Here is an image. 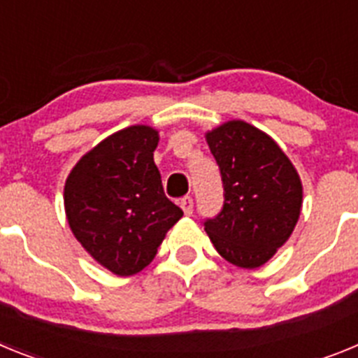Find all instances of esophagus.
Listing matches in <instances>:
<instances>
[{"instance_id":"obj_1","label":"esophagus","mask_w":358,"mask_h":358,"mask_svg":"<svg viewBox=\"0 0 358 358\" xmlns=\"http://www.w3.org/2000/svg\"><path fill=\"white\" fill-rule=\"evenodd\" d=\"M179 204H181V208H182V211H185V215H192V213H194V199L189 197V195L182 197Z\"/></svg>"}]
</instances>
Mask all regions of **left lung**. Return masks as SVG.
<instances>
[{
  "instance_id": "1",
  "label": "left lung",
  "mask_w": 358,
  "mask_h": 358,
  "mask_svg": "<svg viewBox=\"0 0 358 358\" xmlns=\"http://www.w3.org/2000/svg\"><path fill=\"white\" fill-rule=\"evenodd\" d=\"M224 185V206L204 229L224 260L256 268L276 255L301 213L303 186L276 141L242 120L206 132Z\"/></svg>"
}]
</instances>
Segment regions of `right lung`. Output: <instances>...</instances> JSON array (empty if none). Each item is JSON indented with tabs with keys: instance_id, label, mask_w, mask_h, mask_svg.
<instances>
[{
	"instance_id": "add662e5",
	"label": "right lung",
	"mask_w": 358,
	"mask_h": 358,
	"mask_svg": "<svg viewBox=\"0 0 358 358\" xmlns=\"http://www.w3.org/2000/svg\"><path fill=\"white\" fill-rule=\"evenodd\" d=\"M157 141L159 132L148 125L122 129L84 154L66 179L73 235L116 276L143 271L182 217L163 192L154 163Z\"/></svg>"
}]
</instances>
